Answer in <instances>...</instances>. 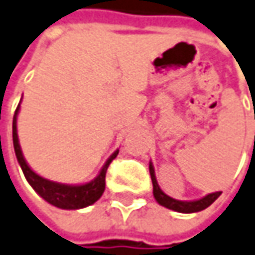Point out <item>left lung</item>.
Here are the masks:
<instances>
[{
  "instance_id": "1",
  "label": "left lung",
  "mask_w": 255,
  "mask_h": 255,
  "mask_svg": "<svg viewBox=\"0 0 255 255\" xmlns=\"http://www.w3.org/2000/svg\"><path fill=\"white\" fill-rule=\"evenodd\" d=\"M149 173L150 178H152V184H153V195H155V200L163 205V207L169 208V209H173V211H177V212H181V214H193V212H200L202 209L208 208L212 202H214L219 195H221V191L218 193H212L205 195L204 198L197 201H178L171 198L169 195L160 190V187L157 184L156 177H155V170H153V166L152 163H149Z\"/></svg>"
}]
</instances>
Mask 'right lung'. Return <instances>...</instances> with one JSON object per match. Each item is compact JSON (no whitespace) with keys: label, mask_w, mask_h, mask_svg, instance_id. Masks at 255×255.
I'll return each mask as SVG.
<instances>
[{"label":"right lung","mask_w":255,"mask_h":255,"mask_svg":"<svg viewBox=\"0 0 255 255\" xmlns=\"http://www.w3.org/2000/svg\"><path fill=\"white\" fill-rule=\"evenodd\" d=\"M19 106L15 110L13 121H12V139H13V148H15V155L18 159L19 164L22 167V171L25 174L27 183L33 187V190L40 195L41 198L47 201L48 204L54 205L61 209H79L88 205H92L93 202L102 197L106 187V171L110 163L113 162L116 156L119 155V150H116L112 156L107 159V162L100 170L99 176L91 183H86L82 186H68V184H61L50 181L47 178H43L39 174L27 166L25 157L22 155L20 145H19L18 132H16V117H18Z\"/></svg>","instance_id":"add662e5"}]
</instances>
